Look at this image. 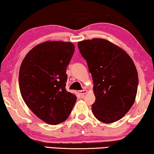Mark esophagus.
I'll return each instance as SVG.
<instances>
[{
  "instance_id": "esophagus-1",
  "label": "esophagus",
  "mask_w": 154,
  "mask_h": 154,
  "mask_svg": "<svg viewBox=\"0 0 154 154\" xmlns=\"http://www.w3.org/2000/svg\"><path fill=\"white\" fill-rule=\"evenodd\" d=\"M87 90H79V94H80V95H84V94L87 93Z\"/></svg>"
}]
</instances>
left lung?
Masks as SVG:
<instances>
[{
    "mask_svg": "<svg viewBox=\"0 0 154 154\" xmlns=\"http://www.w3.org/2000/svg\"><path fill=\"white\" fill-rule=\"evenodd\" d=\"M94 83L92 111L99 121L111 123L122 119L134 104L139 83L131 57L111 42L101 38L79 42Z\"/></svg>",
    "mask_w": 154,
    "mask_h": 154,
    "instance_id": "obj_1",
    "label": "left lung"
}]
</instances>
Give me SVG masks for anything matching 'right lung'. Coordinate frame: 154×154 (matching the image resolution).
Here are the masks:
<instances>
[{"mask_svg":"<svg viewBox=\"0 0 154 154\" xmlns=\"http://www.w3.org/2000/svg\"><path fill=\"white\" fill-rule=\"evenodd\" d=\"M75 47L72 43L47 41L25 56L19 73L20 93L40 119L57 125L69 117L76 96L66 91V68Z\"/></svg>","mask_w":154,"mask_h":154,"instance_id":"1","label":"right lung"}]
</instances>
